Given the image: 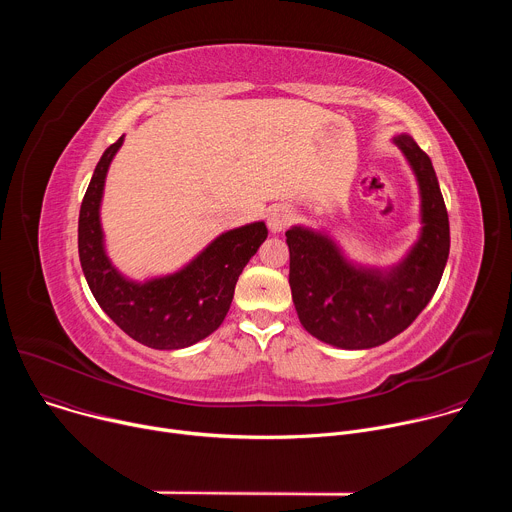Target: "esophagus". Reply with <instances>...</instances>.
I'll return each instance as SVG.
<instances>
[{"label": "esophagus", "mask_w": 512, "mask_h": 512, "mask_svg": "<svg viewBox=\"0 0 512 512\" xmlns=\"http://www.w3.org/2000/svg\"><path fill=\"white\" fill-rule=\"evenodd\" d=\"M291 221H294V212H291L289 206L285 204H277L273 208H269V214H267V227L271 233H279V231H285Z\"/></svg>", "instance_id": "obj_1"}]
</instances>
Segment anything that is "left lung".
Listing matches in <instances>:
<instances>
[{
    "label": "left lung",
    "instance_id": "left-lung-1",
    "mask_svg": "<svg viewBox=\"0 0 512 512\" xmlns=\"http://www.w3.org/2000/svg\"><path fill=\"white\" fill-rule=\"evenodd\" d=\"M395 143L409 160L421 190L423 233L407 259L389 273L348 265L334 243L294 227L289 287L302 326L340 348H373L401 334L429 304L450 255V221L429 156L411 135Z\"/></svg>",
    "mask_w": 512,
    "mask_h": 512
}]
</instances>
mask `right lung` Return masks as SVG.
<instances>
[{
    "mask_svg": "<svg viewBox=\"0 0 512 512\" xmlns=\"http://www.w3.org/2000/svg\"><path fill=\"white\" fill-rule=\"evenodd\" d=\"M121 143L123 137L101 156L81 204L79 257L87 283L103 312L133 340L158 350L192 346L223 324L237 279L267 239V227L253 223L221 235L174 275L127 281L105 255L99 223L105 176Z\"/></svg>",
    "mask_w": 512,
    "mask_h": 512,
    "instance_id": "1",
    "label": "right lung"
}]
</instances>
